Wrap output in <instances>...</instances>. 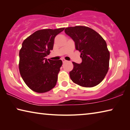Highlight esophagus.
Segmentation results:
<instances>
[{
	"label": "esophagus",
	"instance_id": "obj_1",
	"mask_svg": "<svg viewBox=\"0 0 130 130\" xmlns=\"http://www.w3.org/2000/svg\"><path fill=\"white\" fill-rule=\"evenodd\" d=\"M62 61L63 63H64V62H66V61H67V60H65L64 58H62Z\"/></svg>",
	"mask_w": 130,
	"mask_h": 130
}]
</instances>
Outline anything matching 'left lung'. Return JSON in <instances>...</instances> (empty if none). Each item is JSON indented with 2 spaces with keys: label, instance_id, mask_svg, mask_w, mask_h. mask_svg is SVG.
<instances>
[{
  "label": "left lung",
  "instance_id": "obj_1",
  "mask_svg": "<svg viewBox=\"0 0 130 130\" xmlns=\"http://www.w3.org/2000/svg\"><path fill=\"white\" fill-rule=\"evenodd\" d=\"M65 32L74 41L82 59L80 64L72 62L70 78L81 87L96 86L103 80L109 69V52L106 42L99 34L86 26L67 27Z\"/></svg>",
  "mask_w": 130,
  "mask_h": 130
}]
</instances>
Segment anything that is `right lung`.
<instances>
[{"instance_id":"add662e5","label":"right lung","mask_w":130,"mask_h":130,"mask_svg":"<svg viewBox=\"0 0 130 130\" xmlns=\"http://www.w3.org/2000/svg\"><path fill=\"white\" fill-rule=\"evenodd\" d=\"M64 28L39 30L23 42L19 72L27 87L37 93H45L56 86L62 62L47 60L46 57L53 50L55 37Z\"/></svg>"}]
</instances>
